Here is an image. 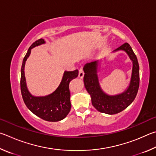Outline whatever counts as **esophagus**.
<instances>
[{
    "label": "esophagus",
    "mask_w": 156,
    "mask_h": 156,
    "mask_svg": "<svg viewBox=\"0 0 156 156\" xmlns=\"http://www.w3.org/2000/svg\"><path fill=\"white\" fill-rule=\"evenodd\" d=\"M84 74H85V73H84L83 68L81 67L80 70H79V76H80V78H83L84 76Z\"/></svg>",
    "instance_id": "1"
}]
</instances>
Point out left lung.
Returning a JSON list of instances; mask_svg holds the SVG:
<instances>
[{"label":"left lung","mask_w":156,"mask_h":156,"mask_svg":"<svg viewBox=\"0 0 156 156\" xmlns=\"http://www.w3.org/2000/svg\"><path fill=\"white\" fill-rule=\"evenodd\" d=\"M118 50L126 51L133 62L132 80L129 88L123 93L116 96H108L101 90L97 75L98 66L97 61L87 64L83 68L85 73L83 77L84 85L87 91L90 94L92 105L102 113L115 114L121 112L133 102L138 91L140 75L137 57L132 47L127 42L119 46L115 51Z\"/></svg>","instance_id":"1"}]
</instances>
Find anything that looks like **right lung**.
<instances>
[{"mask_svg":"<svg viewBox=\"0 0 156 156\" xmlns=\"http://www.w3.org/2000/svg\"><path fill=\"white\" fill-rule=\"evenodd\" d=\"M44 42V40L42 38L35 41L29 48L24 57L21 68V94L24 103L30 111L44 121L56 122L64 119L70 111L69 83L71 80L78 76L79 71L78 70L65 71L61 83L53 93L42 97L32 96L27 88L24 71V65L27 57L31 53V49Z\"/></svg>","mask_w":156,"mask_h":156,"instance_id":"add662e5","label":"right lung"}]
</instances>
